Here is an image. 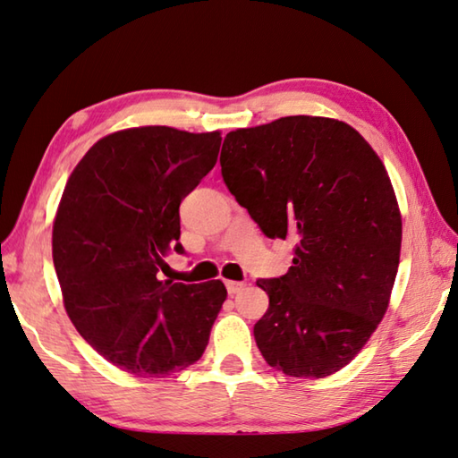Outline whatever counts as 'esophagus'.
I'll return each instance as SVG.
<instances>
[{"label": "esophagus", "mask_w": 458, "mask_h": 458, "mask_svg": "<svg viewBox=\"0 0 458 458\" xmlns=\"http://www.w3.org/2000/svg\"><path fill=\"white\" fill-rule=\"evenodd\" d=\"M225 286H227L229 296H235V294H239V292H242V290L245 288V284H243V282H233V280H229V282H225Z\"/></svg>", "instance_id": "1"}]
</instances>
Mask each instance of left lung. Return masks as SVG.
Listing matches in <instances>:
<instances>
[{
    "mask_svg": "<svg viewBox=\"0 0 458 458\" xmlns=\"http://www.w3.org/2000/svg\"><path fill=\"white\" fill-rule=\"evenodd\" d=\"M221 174L269 239L296 242L288 274L258 280L269 306L258 349L292 377H327L387 310L402 216L386 166L353 127L292 115L227 133Z\"/></svg>",
    "mask_w": 458,
    "mask_h": 458,
    "instance_id": "left-lung-1",
    "label": "left lung"
}]
</instances>
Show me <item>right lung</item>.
<instances>
[{
	"instance_id": "obj_1",
	"label": "right lung",
	"mask_w": 458,
	"mask_h": 458,
	"mask_svg": "<svg viewBox=\"0 0 458 458\" xmlns=\"http://www.w3.org/2000/svg\"><path fill=\"white\" fill-rule=\"evenodd\" d=\"M221 133L166 125L115 131L72 170L52 227L69 318L97 353L133 376L199 361L227 298L221 280H162L184 253L178 207L213 170Z\"/></svg>"
}]
</instances>
